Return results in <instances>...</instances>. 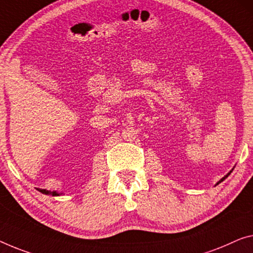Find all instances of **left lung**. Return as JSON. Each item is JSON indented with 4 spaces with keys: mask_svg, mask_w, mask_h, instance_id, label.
I'll return each mask as SVG.
<instances>
[{
    "mask_svg": "<svg viewBox=\"0 0 253 253\" xmlns=\"http://www.w3.org/2000/svg\"><path fill=\"white\" fill-rule=\"evenodd\" d=\"M231 172H232V170H231V171H229V172H228V174H227V175H226V176H225V177H223V178H221V179H220V180H219V182H218V183H217V184H219V183H221V182H223V180H224V179H225V178H226V177H228V175H229V174H231Z\"/></svg>",
    "mask_w": 253,
    "mask_h": 253,
    "instance_id": "left-lung-1",
    "label": "left lung"
}]
</instances>
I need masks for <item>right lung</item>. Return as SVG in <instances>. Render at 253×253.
I'll return each instance as SVG.
<instances>
[{
  "label": "right lung",
  "mask_w": 253,
  "mask_h": 253,
  "mask_svg": "<svg viewBox=\"0 0 253 253\" xmlns=\"http://www.w3.org/2000/svg\"><path fill=\"white\" fill-rule=\"evenodd\" d=\"M40 192H42V193L44 194H51L53 195V197H55V195H60L59 193H56V192H51V191H47V190H41V188H39Z\"/></svg>",
  "instance_id": "1"
}]
</instances>
